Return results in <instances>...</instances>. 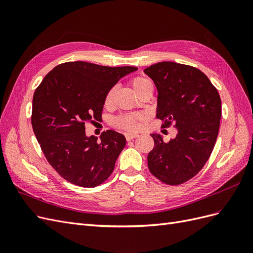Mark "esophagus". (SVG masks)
Returning <instances> with one entry per match:
<instances>
[{
	"mask_svg": "<svg viewBox=\"0 0 253 253\" xmlns=\"http://www.w3.org/2000/svg\"><path fill=\"white\" fill-rule=\"evenodd\" d=\"M138 136H139V135L136 134V133H126V138L127 141L133 140V139L137 138V137H138Z\"/></svg>",
	"mask_w": 253,
	"mask_h": 253,
	"instance_id": "esophagus-1",
	"label": "esophagus"
}]
</instances>
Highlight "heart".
<instances>
[{
  "label": "heart",
  "mask_w": 253,
  "mask_h": 253,
  "mask_svg": "<svg viewBox=\"0 0 253 253\" xmlns=\"http://www.w3.org/2000/svg\"><path fill=\"white\" fill-rule=\"evenodd\" d=\"M131 84L133 88L136 90L137 94H139L141 90H143L145 87H148L150 85H153L152 82L144 78V77H135L131 80ZM115 93H116V87L113 86L111 87L108 93H106L104 97V105L105 106H111L114 102V98H115ZM144 115L142 114H126L124 115V116H120L116 120V125L122 128L125 131H136L138 129L140 126V122L144 120Z\"/></svg>",
  "instance_id": "heart-1"
}]
</instances>
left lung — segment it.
I'll return each instance as SVG.
<instances>
[{"instance_id":"left-lung-1","label":"left lung","mask_w":253,"mask_h":253,"mask_svg":"<svg viewBox=\"0 0 253 253\" xmlns=\"http://www.w3.org/2000/svg\"><path fill=\"white\" fill-rule=\"evenodd\" d=\"M158 90L156 117L164 127L177 131L176 138L165 142L153 134L154 148L148 155L149 170L170 186L193 178L209 159L215 144L221 102L216 87L196 67L159 62L144 70Z\"/></svg>"}]
</instances>
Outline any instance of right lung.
Listing matches in <instances>:
<instances>
[{"label": "right lung", "mask_w": 253, "mask_h": 253, "mask_svg": "<svg viewBox=\"0 0 253 253\" xmlns=\"http://www.w3.org/2000/svg\"><path fill=\"white\" fill-rule=\"evenodd\" d=\"M137 67H110L84 61L57 65L35 90L32 125L49 165L65 180L94 188L108 179L126 137L108 129L100 139L85 135V125L102 116L104 97Z\"/></svg>", "instance_id": "obj_1"}]
</instances>
